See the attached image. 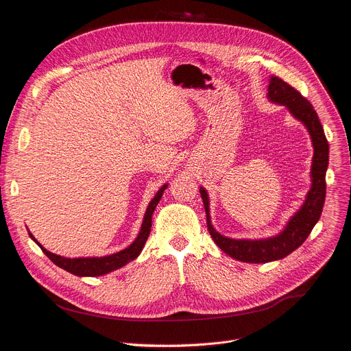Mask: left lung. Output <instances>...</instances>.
<instances>
[{
	"label": "left lung",
	"mask_w": 351,
	"mask_h": 351,
	"mask_svg": "<svg viewBox=\"0 0 351 351\" xmlns=\"http://www.w3.org/2000/svg\"><path fill=\"white\" fill-rule=\"evenodd\" d=\"M267 97L271 101L286 106L289 112L306 126L313 143L312 160V187L308 190L302 208L286 223L285 230L272 238L266 239H232L217 232L211 223L210 199L202 187L199 189L207 214V226L210 235L219 248L234 259L248 263H266L282 259L292 254L306 241L313 226L319 221L326 198V170L328 166V143L324 136L322 123L312 103L303 97L295 88L280 77L272 76L267 88Z\"/></svg>",
	"instance_id": "obj_1"
}]
</instances>
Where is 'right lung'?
I'll return each mask as SVG.
<instances>
[{
  "label": "right lung",
  "instance_id": "obj_1",
  "mask_svg": "<svg viewBox=\"0 0 351 351\" xmlns=\"http://www.w3.org/2000/svg\"><path fill=\"white\" fill-rule=\"evenodd\" d=\"M166 189H167V184H164L162 187L157 191L154 198L150 201L147 211H146V214H144L141 230H140L137 238L134 239V242L130 246H128L126 250H123L120 252H116V254H112V255H108V256H101V258H72L71 259V258L59 256V255H55V254L47 251L44 246L34 238V235L31 232H29V237L38 243L39 248L43 250V252L56 266L68 271L69 274H73L76 276H101V275H106L112 271L119 269V267H121V266H125L126 263H129L130 261L136 259L140 255L143 246H144V243H146V241L150 235V231H152V215H153V213L157 207V204L161 199V195H162V193Z\"/></svg>",
  "mask_w": 351,
  "mask_h": 351
}]
</instances>
